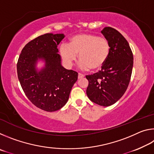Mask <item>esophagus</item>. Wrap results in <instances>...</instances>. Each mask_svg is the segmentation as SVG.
Masks as SVG:
<instances>
[{"instance_id": "34e87169", "label": "esophagus", "mask_w": 154, "mask_h": 154, "mask_svg": "<svg viewBox=\"0 0 154 154\" xmlns=\"http://www.w3.org/2000/svg\"><path fill=\"white\" fill-rule=\"evenodd\" d=\"M83 77H85V76L83 75L80 74V73L78 74V79H82V78H83Z\"/></svg>"}]
</instances>
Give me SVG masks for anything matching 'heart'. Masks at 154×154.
Here are the masks:
<instances>
[{
  "label": "heart",
  "mask_w": 154,
  "mask_h": 154,
  "mask_svg": "<svg viewBox=\"0 0 154 154\" xmlns=\"http://www.w3.org/2000/svg\"><path fill=\"white\" fill-rule=\"evenodd\" d=\"M60 52L63 60L69 66L77 61L79 56L81 69L97 71L102 69L107 60L110 45L105 38L83 33L71 37L69 45L62 44Z\"/></svg>",
  "instance_id": "obj_1"
}]
</instances>
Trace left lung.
Wrapping results in <instances>:
<instances>
[{"label":"left lung","instance_id":"8db88e82","mask_svg":"<svg viewBox=\"0 0 154 154\" xmlns=\"http://www.w3.org/2000/svg\"><path fill=\"white\" fill-rule=\"evenodd\" d=\"M101 33L109 41L110 52L101 71L86 75L89 82L86 94L92 102L109 106L118 101L127 90L133 67V55L128 41L118 30L105 27Z\"/></svg>","mask_w":154,"mask_h":154}]
</instances>
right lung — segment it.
Instances as JSON below:
<instances>
[{"label":"right lung","mask_w":154,"mask_h":154,"mask_svg":"<svg viewBox=\"0 0 154 154\" xmlns=\"http://www.w3.org/2000/svg\"><path fill=\"white\" fill-rule=\"evenodd\" d=\"M64 34L47 33L30 41L17 64L18 79L28 98L42 110L60 109L69 100L78 73L62 66L58 45ZM41 61V68L37 64Z\"/></svg>","instance_id":"1"}]
</instances>
